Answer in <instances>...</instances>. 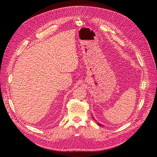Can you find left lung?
<instances>
[{
    "mask_svg": "<svg viewBox=\"0 0 157 157\" xmlns=\"http://www.w3.org/2000/svg\"><path fill=\"white\" fill-rule=\"evenodd\" d=\"M93 119H94V118H93ZM95 120V119H94ZM97 123V125H99V126H102L101 124H100V123Z\"/></svg>",
    "mask_w": 157,
    "mask_h": 157,
    "instance_id": "8db88e82",
    "label": "left lung"
}]
</instances>
